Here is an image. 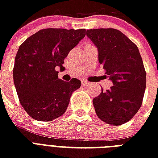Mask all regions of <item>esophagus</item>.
<instances>
[{"instance_id": "34e87169", "label": "esophagus", "mask_w": 158, "mask_h": 158, "mask_svg": "<svg viewBox=\"0 0 158 158\" xmlns=\"http://www.w3.org/2000/svg\"><path fill=\"white\" fill-rule=\"evenodd\" d=\"M82 84H83V85H87V84H89V82L87 81V80L83 79V80H82Z\"/></svg>"}]
</instances>
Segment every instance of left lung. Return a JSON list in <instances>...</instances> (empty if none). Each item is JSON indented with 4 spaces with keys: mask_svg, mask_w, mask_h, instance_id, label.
I'll return each instance as SVG.
<instances>
[{
    "mask_svg": "<svg viewBox=\"0 0 158 158\" xmlns=\"http://www.w3.org/2000/svg\"><path fill=\"white\" fill-rule=\"evenodd\" d=\"M86 34L98 48L99 63L113 84L93 100L97 115L109 125L125 124L140 108L146 89L139 48L115 28L89 29Z\"/></svg>",
    "mask_w": 158,
    "mask_h": 158,
    "instance_id": "1",
    "label": "left lung"
}]
</instances>
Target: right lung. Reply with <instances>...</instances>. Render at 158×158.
<instances>
[{"label":"right lung","mask_w":158,"mask_h":158,"mask_svg":"<svg viewBox=\"0 0 158 158\" xmlns=\"http://www.w3.org/2000/svg\"><path fill=\"white\" fill-rule=\"evenodd\" d=\"M85 29L46 28L28 38L19 48L13 69L19 99L34 120L51 121L66 110L79 79L58 78L64 58L85 37Z\"/></svg>","instance_id":"1"}]
</instances>
